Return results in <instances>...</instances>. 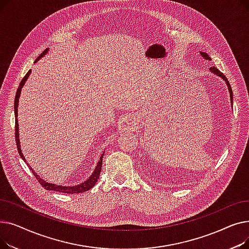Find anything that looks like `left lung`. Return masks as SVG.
Returning <instances> with one entry per match:
<instances>
[{"label": "left lung", "mask_w": 249, "mask_h": 249, "mask_svg": "<svg viewBox=\"0 0 249 249\" xmlns=\"http://www.w3.org/2000/svg\"><path fill=\"white\" fill-rule=\"evenodd\" d=\"M201 54H202V56H204L206 59H209V60H211V58H210V56H209L207 53H205V52H201ZM210 71H212V72H214V73H216L217 75H219V76H221L222 78H223V80L226 82V84H227V86H228V89H229V93H230V98H231V101L233 100V94H232V89H231V86H230V84H229V82H228V80H227V77L223 74V72H221L217 68H215V67H213V68H211L210 69Z\"/></svg>", "instance_id": "left-lung-1"}]
</instances>
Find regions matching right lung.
I'll list each match as a JSON object with an SVG mask.
<instances>
[{"mask_svg": "<svg viewBox=\"0 0 249 249\" xmlns=\"http://www.w3.org/2000/svg\"><path fill=\"white\" fill-rule=\"evenodd\" d=\"M47 50H48V49H45V50L42 52V53L37 57V59L35 60V62H36L39 58L42 57V56L46 53ZM30 72H31V71H29L27 73H26L25 76L23 77V80L21 81V83H20V85H19V88H18V89H17V93H16V96H15V103H14L15 116H16V119H15V139H16V144H17L18 152H19L20 156H21L22 160H23L25 162H27V161H26V160H25V158H24V155H23V153H22V151H21V148H20L17 116H18V102H19V98H20V94H21V89H22V87L24 86L26 80H27V78H28ZM103 156H104V153L101 155L100 160H99V162H98V164H97V167H96V169L94 171L93 175H91L85 182H82L81 185H76V186H74V187H62V186H56V185H54V184H49V182H46L44 179L39 178V176L33 171V169H32L29 165H28V166L30 167V169L32 171V174H33L34 177L37 178L39 184H40L44 189H46V190H48V191H55V192H60V193H64V194H78V193L87 192V191L90 190L91 188H93V187L95 186V184H96L98 178H99V177H100V174H101L102 164H103ZM27 164H28V163H27Z\"/></svg>", "mask_w": 249, "mask_h": 249, "instance_id": "1", "label": "right lung"}]
</instances>
